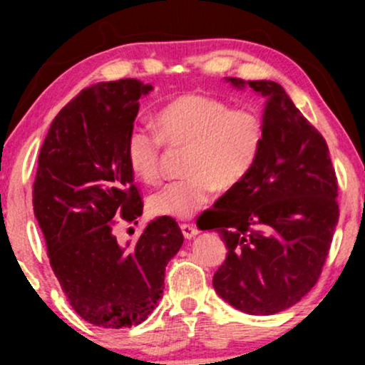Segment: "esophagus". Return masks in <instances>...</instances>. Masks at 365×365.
I'll return each mask as SVG.
<instances>
[{"instance_id":"1","label":"esophagus","mask_w":365,"mask_h":365,"mask_svg":"<svg viewBox=\"0 0 365 365\" xmlns=\"http://www.w3.org/2000/svg\"><path fill=\"white\" fill-rule=\"evenodd\" d=\"M180 228H182L183 237H185L187 240H190V238H194V237L197 235V233H199V230H197L194 225H187V223H183L182 226H180Z\"/></svg>"}]
</instances>
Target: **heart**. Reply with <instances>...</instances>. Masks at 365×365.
I'll list each match as a JSON object with an SVG mask.
<instances>
[{
	"label": "heart",
	"mask_w": 365,
	"mask_h": 365,
	"mask_svg": "<svg viewBox=\"0 0 365 365\" xmlns=\"http://www.w3.org/2000/svg\"><path fill=\"white\" fill-rule=\"evenodd\" d=\"M153 128L135 125L125 140V158L140 182L161 178L163 144L187 148V178L171 182L150 195L156 216L185 220L206 206L216 188L240 185L254 170L264 145V121L257 113L232 108L215 96L187 92L163 104Z\"/></svg>",
	"instance_id": "obj_1"
}]
</instances>
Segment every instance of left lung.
<instances>
[{"mask_svg":"<svg viewBox=\"0 0 365 365\" xmlns=\"http://www.w3.org/2000/svg\"><path fill=\"white\" fill-rule=\"evenodd\" d=\"M226 82L267 99L266 135L254 170L200 216V230H217L228 249L212 278L217 295L245 314L269 316L319 279L340 216L336 173L324 137L279 83Z\"/></svg>","mask_w":365,"mask_h":365,"instance_id":"8db88e82","label":"left lung"}]
</instances>
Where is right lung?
I'll return each instance as SVG.
<instances>
[{"instance_id":"right-lung-1","label":"right lung","mask_w":365,"mask_h":365,"mask_svg":"<svg viewBox=\"0 0 365 365\" xmlns=\"http://www.w3.org/2000/svg\"><path fill=\"white\" fill-rule=\"evenodd\" d=\"M149 91L121 78L78 92L53 120L37 161L32 204L49 264L75 312L101 328L148 319L163 297L166 264L183 244L166 216L133 244L113 232L120 220L137 223L144 207L125 140Z\"/></svg>"}]
</instances>
